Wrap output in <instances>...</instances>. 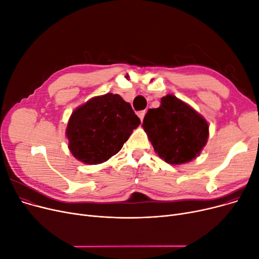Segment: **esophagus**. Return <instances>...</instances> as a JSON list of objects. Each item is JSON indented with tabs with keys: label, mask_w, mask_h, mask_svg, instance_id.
I'll use <instances>...</instances> for the list:
<instances>
[{
	"label": "esophagus",
	"mask_w": 259,
	"mask_h": 259,
	"mask_svg": "<svg viewBox=\"0 0 259 259\" xmlns=\"http://www.w3.org/2000/svg\"><path fill=\"white\" fill-rule=\"evenodd\" d=\"M145 114H146V110H141V112H139L138 113V117L140 118V120H141V122L143 121V118H144V116H145Z\"/></svg>",
	"instance_id": "34e87169"
}]
</instances>
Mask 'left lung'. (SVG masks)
Wrapping results in <instances>:
<instances>
[{
	"mask_svg": "<svg viewBox=\"0 0 259 259\" xmlns=\"http://www.w3.org/2000/svg\"><path fill=\"white\" fill-rule=\"evenodd\" d=\"M155 152L169 164H182L199 156L208 138L206 120L174 95L150 108L142 124Z\"/></svg>",
	"mask_w": 259,
	"mask_h": 259,
	"instance_id": "left-lung-1",
	"label": "left lung"
}]
</instances>
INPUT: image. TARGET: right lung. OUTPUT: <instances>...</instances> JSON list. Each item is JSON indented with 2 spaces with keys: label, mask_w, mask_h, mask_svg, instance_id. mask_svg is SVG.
Wrapping results in <instances>:
<instances>
[{
  "label": "right lung",
  "mask_w": 259,
  "mask_h": 259,
  "mask_svg": "<svg viewBox=\"0 0 259 259\" xmlns=\"http://www.w3.org/2000/svg\"><path fill=\"white\" fill-rule=\"evenodd\" d=\"M140 124L128 102L108 93L73 110L66 127L68 147L76 159L99 164L116 155Z\"/></svg>",
  "instance_id": "right-lung-1"
}]
</instances>
